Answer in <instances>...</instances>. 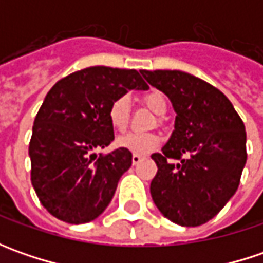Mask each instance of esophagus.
<instances>
[{
	"mask_svg": "<svg viewBox=\"0 0 263 263\" xmlns=\"http://www.w3.org/2000/svg\"><path fill=\"white\" fill-rule=\"evenodd\" d=\"M142 159H143V157H140V155H133V157H132V162H133V165H136V164H139Z\"/></svg>",
	"mask_w": 263,
	"mask_h": 263,
	"instance_id": "obj_1",
	"label": "esophagus"
}]
</instances>
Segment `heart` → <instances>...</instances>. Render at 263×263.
I'll return each instance as SVG.
<instances>
[{
  "label": "heart",
  "mask_w": 263,
  "mask_h": 263,
  "mask_svg": "<svg viewBox=\"0 0 263 263\" xmlns=\"http://www.w3.org/2000/svg\"><path fill=\"white\" fill-rule=\"evenodd\" d=\"M145 105L155 112L157 116H165L168 109V102L165 95L159 90H151L143 96ZM130 114H132V104L127 96H118L116 98L106 111V117L111 127L116 132H124L128 123H130ZM159 145V137L157 135L147 133H127L124 136L118 137L116 142V146L120 149H124L127 152H132L133 155H146L149 152L155 151Z\"/></svg>",
  "instance_id": "1"
}]
</instances>
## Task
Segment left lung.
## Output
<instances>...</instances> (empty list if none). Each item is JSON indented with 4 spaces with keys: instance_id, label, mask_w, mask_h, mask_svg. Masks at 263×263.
I'll return each instance as SVG.
<instances>
[{
    "instance_id": "8db88e82",
    "label": "left lung",
    "mask_w": 263,
    "mask_h": 263,
    "mask_svg": "<svg viewBox=\"0 0 263 263\" xmlns=\"http://www.w3.org/2000/svg\"><path fill=\"white\" fill-rule=\"evenodd\" d=\"M176 109L174 132L152 154L151 195L164 217L183 227L208 222L236 193L245 168L246 130L219 89L178 70H140Z\"/></svg>"
}]
</instances>
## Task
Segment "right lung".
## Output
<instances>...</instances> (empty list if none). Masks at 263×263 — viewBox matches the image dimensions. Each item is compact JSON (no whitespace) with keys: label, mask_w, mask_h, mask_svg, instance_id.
<instances>
[{"label":"right lung","mask_w":263,"mask_h":263,"mask_svg":"<svg viewBox=\"0 0 263 263\" xmlns=\"http://www.w3.org/2000/svg\"><path fill=\"white\" fill-rule=\"evenodd\" d=\"M132 89H149L136 70L89 67L58 80L46 93L29 143L30 180L46 211L68 224H85L109 205L132 152L104 149L114 140L106 111Z\"/></svg>","instance_id":"add662e5"}]
</instances>
